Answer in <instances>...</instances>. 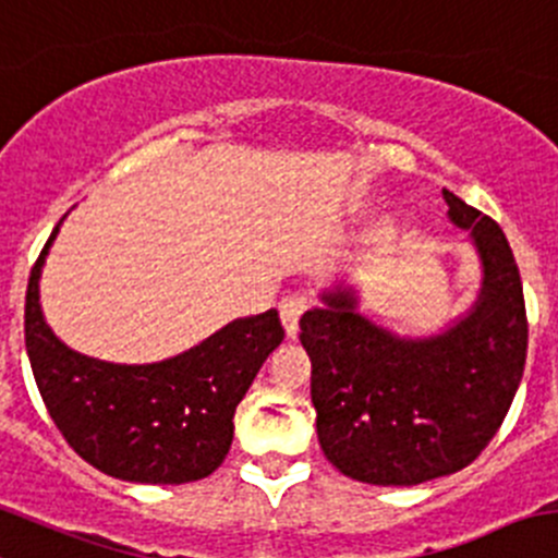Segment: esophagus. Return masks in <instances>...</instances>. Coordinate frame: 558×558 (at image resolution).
I'll return each instance as SVG.
<instances>
[{
  "mask_svg": "<svg viewBox=\"0 0 558 558\" xmlns=\"http://www.w3.org/2000/svg\"><path fill=\"white\" fill-rule=\"evenodd\" d=\"M280 322H283L286 332H289V338H294L296 329H300V316L305 313L307 307V296L302 294H286L283 300H280Z\"/></svg>",
  "mask_w": 558,
  "mask_h": 558,
  "instance_id": "1",
  "label": "esophagus"
}]
</instances>
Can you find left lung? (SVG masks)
Listing matches in <instances>:
<instances>
[{
	"instance_id": "1",
	"label": "left lung",
	"mask_w": 558,
	"mask_h": 558,
	"mask_svg": "<svg viewBox=\"0 0 558 558\" xmlns=\"http://www.w3.org/2000/svg\"><path fill=\"white\" fill-rule=\"evenodd\" d=\"M445 202L483 269L469 313L411 338L362 316L356 291L338 283L300 318L318 445L360 483L420 485L461 472L501 428L521 384L529 324L510 242L456 193L445 191Z\"/></svg>"
}]
</instances>
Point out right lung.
<instances>
[{"label": "right lung", "mask_w": 558, "mask_h": 558, "mask_svg": "<svg viewBox=\"0 0 558 558\" xmlns=\"http://www.w3.org/2000/svg\"><path fill=\"white\" fill-rule=\"evenodd\" d=\"M62 220L32 267L24 307L26 354L53 425L108 477L142 485L209 477L229 456L236 403L283 340L278 311L234 318L193 349L147 365L81 354L53 335L40 307L43 264Z\"/></svg>", "instance_id": "right-lung-1"}]
</instances>
